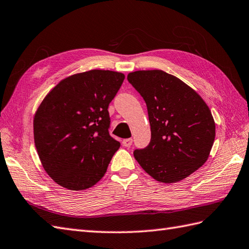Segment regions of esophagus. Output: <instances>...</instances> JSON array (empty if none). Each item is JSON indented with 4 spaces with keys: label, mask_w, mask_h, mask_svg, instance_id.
Masks as SVG:
<instances>
[{
    "label": "esophagus",
    "mask_w": 249,
    "mask_h": 249,
    "mask_svg": "<svg viewBox=\"0 0 249 249\" xmlns=\"http://www.w3.org/2000/svg\"><path fill=\"white\" fill-rule=\"evenodd\" d=\"M122 143H123V145L125 147H130V145L132 144V139H130V138L125 139V140H123Z\"/></svg>",
    "instance_id": "34e87169"
}]
</instances>
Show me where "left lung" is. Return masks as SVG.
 Wrapping results in <instances>:
<instances>
[{
    "label": "left lung",
    "instance_id": "1",
    "mask_svg": "<svg viewBox=\"0 0 249 249\" xmlns=\"http://www.w3.org/2000/svg\"><path fill=\"white\" fill-rule=\"evenodd\" d=\"M127 79L145 101L152 138L134 156L148 175L173 183L203 165L215 138V123L200 95L174 75L136 71Z\"/></svg>",
    "mask_w": 249,
    "mask_h": 249
}]
</instances>
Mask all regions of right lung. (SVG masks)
I'll return each instance as SVG.
<instances>
[{
    "label": "right lung",
    "mask_w": 249,
    "mask_h": 249,
    "mask_svg": "<svg viewBox=\"0 0 249 249\" xmlns=\"http://www.w3.org/2000/svg\"><path fill=\"white\" fill-rule=\"evenodd\" d=\"M125 75L90 70L56 85L34 118L39 159L59 186L82 191L101 180L120 142L109 135L108 106Z\"/></svg>",
    "instance_id": "obj_1"
}]
</instances>
